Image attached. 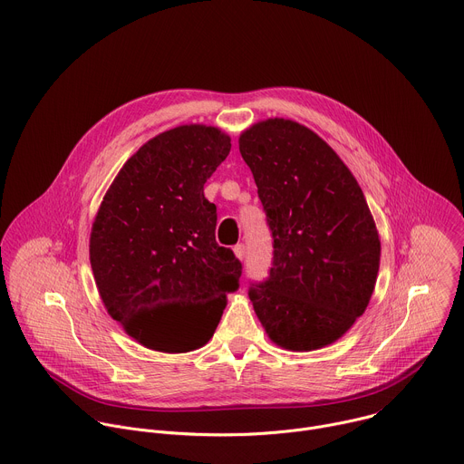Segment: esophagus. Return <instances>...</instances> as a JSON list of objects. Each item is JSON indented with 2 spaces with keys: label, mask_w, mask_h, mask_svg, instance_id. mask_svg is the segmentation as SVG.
Returning a JSON list of instances; mask_svg holds the SVG:
<instances>
[{
  "label": "esophagus",
  "mask_w": 464,
  "mask_h": 464,
  "mask_svg": "<svg viewBox=\"0 0 464 464\" xmlns=\"http://www.w3.org/2000/svg\"><path fill=\"white\" fill-rule=\"evenodd\" d=\"M234 254H236L237 259H245V256H246V246H245L243 243L236 245V246H234Z\"/></svg>",
  "instance_id": "1"
}]
</instances>
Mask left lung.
Listing matches in <instances>:
<instances>
[{
    "instance_id": "left-lung-1",
    "label": "left lung",
    "mask_w": 464,
    "mask_h": 464,
    "mask_svg": "<svg viewBox=\"0 0 464 464\" xmlns=\"http://www.w3.org/2000/svg\"><path fill=\"white\" fill-rule=\"evenodd\" d=\"M274 239L268 280L248 291L268 338L314 351L342 338L375 291L381 239L354 175L313 130L266 119L239 135Z\"/></svg>"
}]
</instances>
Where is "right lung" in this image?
I'll use <instances>...</instances> for the list:
<instances>
[{
  "mask_svg": "<svg viewBox=\"0 0 464 464\" xmlns=\"http://www.w3.org/2000/svg\"><path fill=\"white\" fill-rule=\"evenodd\" d=\"M214 126L184 124L121 168L91 227L89 261L108 314L148 349L203 347L239 287L241 263L216 243L205 182L230 153Z\"/></svg>",
  "mask_w": 464,
  "mask_h": 464,
  "instance_id": "add662e5",
  "label": "right lung"
}]
</instances>
